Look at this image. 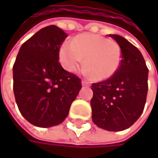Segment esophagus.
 <instances>
[{"instance_id": "1", "label": "esophagus", "mask_w": 158, "mask_h": 158, "mask_svg": "<svg viewBox=\"0 0 158 158\" xmlns=\"http://www.w3.org/2000/svg\"><path fill=\"white\" fill-rule=\"evenodd\" d=\"M81 84H82V86H89V82L87 81V80H82Z\"/></svg>"}]
</instances>
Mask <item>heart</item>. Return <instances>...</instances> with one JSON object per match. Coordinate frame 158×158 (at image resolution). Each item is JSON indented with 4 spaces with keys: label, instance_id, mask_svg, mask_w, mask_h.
<instances>
[{
    "label": "heart",
    "instance_id": "b5f03b06",
    "mask_svg": "<svg viewBox=\"0 0 158 158\" xmlns=\"http://www.w3.org/2000/svg\"><path fill=\"white\" fill-rule=\"evenodd\" d=\"M84 72L94 80L111 78L119 69L122 50L117 42L96 34H82L72 42H65L59 49V60L63 68L74 72L81 64Z\"/></svg>",
    "mask_w": 158,
    "mask_h": 158
}]
</instances>
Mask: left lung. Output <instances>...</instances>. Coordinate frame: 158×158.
<instances>
[{
    "label": "left lung",
    "instance_id": "1",
    "mask_svg": "<svg viewBox=\"0 0 158 158\" xmlns=\"http://www.w3.org/2000/svg\"><path fill=\"white\" fill-rule=\"evenodd\" d=\"M122 50V61L110 79L93 83L90 101L92 121L100 128L119 132L141 116L148 89V69L141 52L118 35H109Z\"/></svg>",
    "mask_w": 158,
    "mask_h": 158
}]
</instances>
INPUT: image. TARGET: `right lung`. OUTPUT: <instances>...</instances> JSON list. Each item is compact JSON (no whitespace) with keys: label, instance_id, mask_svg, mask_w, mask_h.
<instances>
[{"label":"right lung","instance_id":"add662e5","mask_svg":"<svg viewBox=\"0 0 158 158\" xmlns=\"http://www.w3.org/2000/svg\"><path fill=\"white\" fill-rule=\"evenodd\" d=\"M67 37L56 25L44 27L22 45L14 64L18 109L37 127L61 123L81 89V79L58 62L59 48Z\"/></svg>","mask_w":158,"mask_h":158}]
</instances>
